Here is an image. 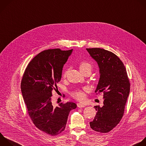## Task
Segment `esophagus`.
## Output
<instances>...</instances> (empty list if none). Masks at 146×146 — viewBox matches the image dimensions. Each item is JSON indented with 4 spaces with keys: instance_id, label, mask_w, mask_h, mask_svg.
Here are the masks:
<instances>
[{
    "instance_id": "1",
    "label": "esophagus",
    "mask_w": 146,
    "mask_h": 146,
    "mask_svg": "<svg viewBox=\"0 0 146 146\" xmlns=\"http://www.w3.org/2000/svg\"><path fill=\"white\" fill-rule=\"evenodd\" d=\"M85 105L84 104H80V103H78L77 104V107H78V108H84V107H85Z\"/></svg>"
}]
</instances>
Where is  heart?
<instances>
[{"label": "heart", "instance_id": "1", "mask_svg": "<svg viewBox=\"0 0 146 146\" xmlns=\"http://www.w3.org/2000/svg\"><path fill=\"white\" fill-rule=\"evenodd\" d=\"M79 69L82 73H84L86 72H90L91 73V71L92 70V65L88 62L82 61L79 64ZM67 73H68V71L65 70L63 74V76L66 77L67 75ZM73 95L75 98L80 100H82L85 97V94L84 92L80 90L74 92L73 93Z\"/></svg>", "mask_w": 146, "mask_h": 146}]
</instances>
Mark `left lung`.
<instances>
[{
  "instance_id": "8db88e82",
  "label": "left lung",
  "mask_w": 146,
  "mask_h": 146,
  "mask_svg": "<svg viewBox=\"0 0 146 146\" xmlns=\"http://www.w3.org/2000/svg\"><path fill=\"white\" fill-rule=\"evenodd\" d=\"M90 56L98 63L100 79L95 92H103V106H94L96 115L89 123L98 132L107 133L115 128L123 117L130 91L126 69L113 53L100 48H86Z\"/></svg>"
}]
</instances>
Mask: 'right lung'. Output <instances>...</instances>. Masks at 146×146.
<instances>
[{
  "mask_svg": "<svg viewBox=\"0 0 146 146\" xmlns=\"http://www.w3.org/2000/svg\"><path fill=\"white\" fill-rule=\"evenodd\" d=\"M73 49L60 48L44 50L27 65L21 81V91L27 112L35 125L47 134L55 136L65 128L70 111L76 109L74 103L52 102V90L62 77V68Z\"/></svg>",
  "mask_w": 146,
  "mask_h": 146,
  "instance_id": "obj_1",
  "label": "right lung"
}]
</instances>
